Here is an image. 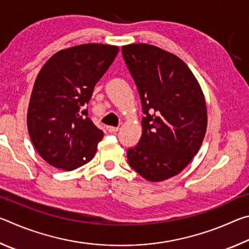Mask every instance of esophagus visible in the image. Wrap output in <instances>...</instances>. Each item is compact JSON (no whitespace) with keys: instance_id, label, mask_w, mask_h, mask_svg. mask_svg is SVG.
I'll use <instances>...</instances> for the list:
<instances>
[{"instance_id":"esophagus-1","label":"esophagus","mask_w":249,"mask_h":249,"mask_svg":"<svg viewBox=\"0 0 249 249\" xmlns=\"http://www.w3.org/2000/svg\"><path fill=\"white\" fill-rule=\"evenodd\" d=\"M107 130L109 133H116L119 130V127H114V126H107Z\"/></svg>"}]
</instances>
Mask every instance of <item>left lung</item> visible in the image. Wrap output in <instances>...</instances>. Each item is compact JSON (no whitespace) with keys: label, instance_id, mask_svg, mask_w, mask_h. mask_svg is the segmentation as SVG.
<instances>
[{"label":"left lung","instance_id":"obj_1","mask_svg":"<svg viewBox=\"0 0 249 249\" xmlns=\"http://www.w3.org/2000/svg\"><path fill=\"white\" fill-rule=\"evenodd\" d=\"M145 116L138 144L127 150L129 166L158 182L182 171L199 151L208 125L203 92L176 54L148 44L122 47Z\"/></svg>","mask_w":249,"mask_h":249}]
</instances>
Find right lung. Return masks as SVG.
Segmentation results:
<instances>
[{
    "label": "right lung",
    "mask_w": 249,
    "mask_h": 249,
    "mask_svg": "<svg viewBox=\"0 0 249 249\" xmlns=\"http://www.w3.org/2000/svg\"><path fill=\"white\" fill-rule=\"evenodd\" d=\"M119 47L84 44L48 59L34 83L27 128L37 153L49 165L73 170L94 157L104 134L88 117L87 104Z\"/></svg>",
    "instance_id": "1"
}]
</instances>
